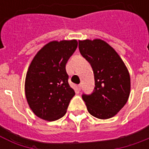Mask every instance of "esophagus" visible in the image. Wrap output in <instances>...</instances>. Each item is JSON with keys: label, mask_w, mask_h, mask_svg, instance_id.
<instances>
[{"label": "esophagus", "mask_w": 149, "mask_h": 149, "mask_svg": "<svg viewBox=\"0 0 149 149\" xmlns=\"http://www.w3.org/2000/svg\"><path fill=\"white\" fill-rule=\"evenodd\" d=\"M77 89L79 91L81 90V84H78L77 86Z\"/></svg>", "instance_id": "esophagus-1"}]
</instances>
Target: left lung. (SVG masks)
Here are the masks:
<instances>
[{
	"mask_svg": "<svg viewBox=\"0 0 149 149\" xmlns=\"http://www.w3.org/2000/svg\"><path fill=\"white\" fill-rule=\"evenodd\" d=\"M79 50L92 66L95 79L93 93L82 94L88 111L97 118H111L125 106L129 97L128 69L117 52L104 40H80Z\"/></svg>",
	"mask_w": 149,
	"mask_h": 149,
	"instance_id": "1",
	"label": "left lung"
}]
</instances>
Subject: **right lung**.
I'll list each match as a JSON object with an SVG mask.
<instances>
[{"instance_id": "right-lung-1", "label": "right lung", "mask_w": 149, "mask_h": 149, "mask_svg": "<svg viewBox=\"0 0 149 149\" xmlns=\"http://www.w3.org/2000/svg\"><path fill=\"white\" fill-rule=\"evenodd\" d=\"M77 48V40L52 41L31 62L25 79L29 105L40 118L53 121L66 113L74 90L68 84L65 65Z\"/></svg>"}]
</instances>
